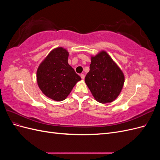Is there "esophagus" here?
Here are the masks:
<instances>
[{
    "instance_id": "obj_1",
    "label": "esophagus",
    "mask_w": 160,
    "mask_h": 160,
    "mask_svg": "<svg viewBox=\"0 0 160 160\" xmlns=\"http://www.w3.org/2000/svg\"><path fill=\"white\" fill-rule=\"evenodd\" d=\"M81 78L82 79H85V75L84 74H81Z\"/></svg>"
}]
</instances>
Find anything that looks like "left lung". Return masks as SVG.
I'll list each match as a JSON object with an SVG mask.
<instances>
[{
	"label": "left lung",
	"instance_id": "left-lung-1",
	"mask_svg": "<svg viewBox=\"0 0 160 160\" xmlns=\"http://www.w3.org/2000/svg\"><path fill=\"white\" fill-rule=\"evenodd\" d=\"M89 71L85 81L95 99L101 103L113 101L123 87V72L108 52L102 51L91 56Z\"/></svg>",
	"mask_w": 160,
	"mask_h": 160
}]
</instances>
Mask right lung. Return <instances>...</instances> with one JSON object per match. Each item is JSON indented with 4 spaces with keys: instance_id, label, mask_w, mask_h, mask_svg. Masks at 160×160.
<instances>
[{
    "instance_id": "add662e5",
    "label": "right lung",
    "mask_w": 160,
    "mask_h": 160,
    "mask_svg": "<svg viewBox=\"0 0 160 160\" xmlns=\"http://www.w3.org/2000/svg\"><path fill=\"white\" fill-rule=\"evenodd\" d=\"M69 52L62 47L52 50L38 66L37 81L42 93L57 101H63L81 80L68 63Z\"/></svg>"
}]
</instances>
